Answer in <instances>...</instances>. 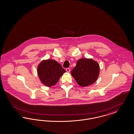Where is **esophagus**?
Wrapping results in <instances>:
<instances>
[{"label":"esophagus","instance_id":"obj_1","mask_svg":"<svg viewBox=\"0 0 134 134\" xmlns=\"http://www.w3.org/2000/svg\"><path fill=\"white\" fill-rule=\"evenodd\" d=\"M66 71L67 72H68V73H69L70 72V69L69 68H66Z\"/></svg>","mask_w":134,"mask_h":134}]
</instances>
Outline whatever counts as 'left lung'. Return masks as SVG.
Instances as JSON below:
<instances>
[{
  "instance_id": "left-lung-1",
  "label": "left lung",
  "mask_w": 134,
  "mask_h": 134,
  "mask_svg": "<svg viewBox=\"0 0 134 134\" xmlns=\"http://www.w3.org/2000/svg\"><path fill=\"white\" fill-rule=\"evenodd\" d=\"M71 73L78 85L86 87L97 81L99 74V66L92 59L81 58L77 61Z\"/></svg>"
}]
</instances>
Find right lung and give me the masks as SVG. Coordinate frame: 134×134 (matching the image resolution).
<instances>
[{"instance_id":"1","label":"right lung","mask_w":134,"mask_h":134,"mask_svg":"<svg viewBox=\"0 0 134 134\" xmlns=\"http://www.w3.org/2000/svg\"><path fill=\"white\" fill-rule=\"evenodd\" d=\"M65 72V70L54 60H43L37 67L38 77L42 83L47 87L55 85Z\"/></svg>"}]
</instances>
